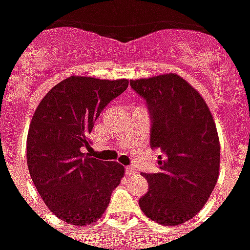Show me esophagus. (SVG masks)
Listing matches in <instances>:
<instances>
[{
    "mask_svg": "<svg viewBox=\"0 0 250 250\" xmlns=\"http://www.w3.org/2000/svg\"><path fill=\"white\" fill-rule=\"evenodd\" d=\"M125 173H127V174H134V173H135V168L132 167V166H127V167H125Z\"/></svg>",
    "mask_w": 250,
    "mask_h": 250,
    "instance_id": "obj_1",
    "label": "esophagus"
}]
</instances>
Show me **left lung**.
Masks as SVG:
<instances>
[{"label":"left lung","instance_id":"obj_1","mask_svg":"<svg viewBox=\"0 0 250 250\" xmlns=\"http://www.w3.org/2000/svg\"><path fill=\"white\" fill-rule=\"evenodd\" d=\"M152 119L151 147H159L161 173L143 174L150 185L139 199L151 221L178 226L208 202L220 174L221 146L213 115L201 93L177 73L131 80Z\"/></svg>","mask_w":250,"mask_h":250}]
</instances>
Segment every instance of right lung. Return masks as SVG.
<instances>
[{
    "label": "right lung",
    "mask_w": 250,
    "mask_h": 250,
    "mask_svg": "<svg viewBox=\"0 0 250 250\" xmlns=\"http://www.w3.org/2000/svg\"><path fill=\"white\" fill-rule=\"evenodd\" d=\"M127 87V79L66 77L41 99L30 120L26 161L32 181L48 209L71 225L96 222L125 177L120 163L83 151L100 112Z\"/></svg>",
    "instance_id": "obj_1"
}]
</instances>
